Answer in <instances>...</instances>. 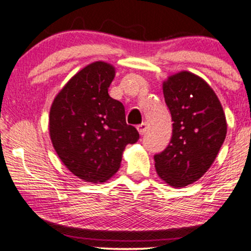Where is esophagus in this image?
Masks as SVG:
<instances>
[{"label": "esophagus", "instance_id": "34e87169", "mask_svg": "<svg viewBox=\"0 0 251 251\" xmlns=\"http://www.w3.org/2000/svg\"><path fill=\"white\" fill-rule=\"evenodd\" d=\"M146 128H148V124L146 123H142V124H139V125L137 126V129H138V132H139L140 134H144L146 132Z\"/></svg>", "mask_w": 251, "mask_h": 251}]
</instances>
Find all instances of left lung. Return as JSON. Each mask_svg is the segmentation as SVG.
<instances>
[{
	"label": "left lung",
	"instance_id": "8db88e82",
	"mask_svg": "<svg viewBox=\"0 0 251 251\" xmlns=\"http://www.w3.org/2000/svg\"><path fill=\"white\" fill-rule=\"evenodd\" d=\"M172 118L168 148L154 154V166L174 188L194 183L208 171L226 135L223 108L212 88L200 76L180 72L164 82Z\"/></svg>",
	"mask_w": 251,
	"mask_h": 251
}]
</instances>
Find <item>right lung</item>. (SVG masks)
Instances as JSON below:
<instances>
[{"label": "right lung", "instance_id": "obj_1", "mask_svg": "<svg viewBox=\"0 0 251 251\" xmlns=\"http://www.w3.org/2000/svg\"><path fill=\"white\" fill-rule=\"evenodd\" d=\"M114 67L102 61L86 66L54 99L50 134L57 155L73 175L102 183L119 169L123 151L139 139L127 125L125 108L109 97Z\"/></svg>", "mask_w": 251, "mask_h": 251}]
</instances>
